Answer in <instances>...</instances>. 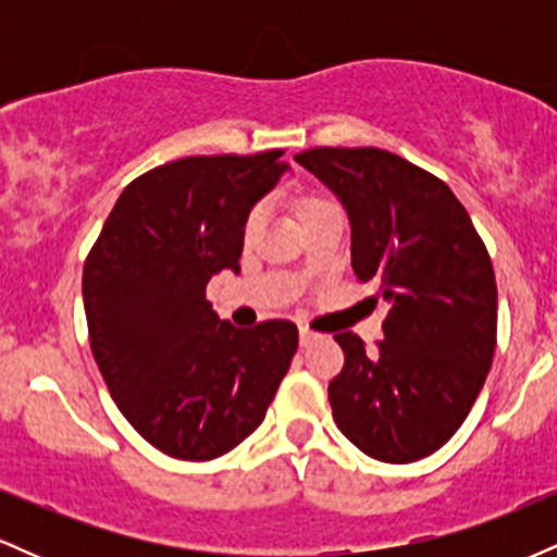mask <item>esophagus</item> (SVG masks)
I'll list each match as a JSON object with an SVG mask.
<instances>
[{
  "mask_svg": "<svg viewBox=\"0 0 557 557\" xmlns=\"http://www.w3.org/2000/svg\"><path fill=\"white\" fill-rule=\"evenodd\" d=\"M298 337H300V345H304V348H309L311 343H317V341H319L317 332H311V330H306V327H300Z\"/></svg>",
  "mask_w": 557,
  "mask_h": 557,
  "instance_id": "obj_1",
  "label": "esophagus"
}]
</instances>
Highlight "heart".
I'll use <instances>...</instances> for the list:
<instances>
[{"instance_id":"obj_1","label":"heart","mask_w":557,"mask_h":557,"mask_svg":"<svg viewBox=\"0 0 557 557\" xmlns=\"http://www.w3.org/2000/svg\"><path fill=\"white\" fill-rule=\"evenodd\" d=\"M330 201H324V198H309V201H304V207H300V214H309V212H314V209H319V207H327ZM261 220H264V207H253L251 212H248V216H246V233L251 235V233H257L259 230V225H261Z\"/></svg>"}]
</instances>
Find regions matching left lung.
Masks as SVG:
<instances>
[{"label": "left lung", "mask_w": 557, "mask_h": 557, "mask_svg": "<svg viewBox=\"0 0 557 557\" xmlns=\"http://www.w3.org/2000/svg\"><path fill=\"white\" fill-rule=\"evenodd\" d=\"M300 168L341 198L350 264L387 300L385 341L369 350L337 332L343 372L330 382L345 437L385 463L432 456L469 417L497 343V285L471 216L453 190L382 149H309Z\"/></svg>", "instance_id": "left-lung-1"}]
</instances>
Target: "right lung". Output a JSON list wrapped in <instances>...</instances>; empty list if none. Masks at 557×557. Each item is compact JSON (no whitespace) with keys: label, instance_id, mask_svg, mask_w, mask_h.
Listing matches in <instances>:
<instances>
[{"label":"right lung","instance_id":"obj_1","mask_svg":"<svg viewBox=\"0 0 557 557\" xmlns=\"http://www.w3.org/2000/svg\"><path fill=\"white\" fill-rule=\"evenodd\" d=\"M283 151L185 157L120 194L83 267L94 359L123 417L183 461H212L264 421L298 348L287 319L240 330L207 283L240 272L246 216L285 175Z\"/></svg>","mask_w":557,"mask_h":557}]
</instances>
